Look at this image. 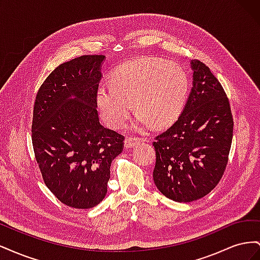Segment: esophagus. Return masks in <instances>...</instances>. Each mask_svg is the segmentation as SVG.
<instances>
[{"label":"esophagus","mask_w":260,"mask_h":260,"mask_svg":"<svg viewBox=\"0 0 260 260\" xmlns=\"http://www.w3.org/2000/svg\"><path fill=\"white\" fill-rule=\"evenodd\" d=\"M141 142V139H136V138H127L124 140V147L125 148H131L139 145Z\"/></svg>","instance_id":"esophagus-1"}]
</instances>
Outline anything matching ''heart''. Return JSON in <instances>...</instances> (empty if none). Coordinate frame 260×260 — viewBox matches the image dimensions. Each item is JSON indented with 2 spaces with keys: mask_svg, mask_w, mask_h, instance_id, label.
Returning <instances> with one entry per match:
<instances>
[{
  "mask_svg": "<svg viewBox=\"0 0 260 260\" xmlns=\"http://www.w3.org/2000/svg\"><path fill=\"white\" fill-rule=\"evenodd\" d=\"M101 84L96 105L106 124L119 128L127 120L132 104L138 112L133 128L142 130L152 123L166 127L179 117L185 103L187 75L176 62L146 57L125 62Z\"/></svg>",
  "mask_w": 260,
  "mask_h": 260,
  "instance_id": "b5f03b06",
  "label": "heart"
}]
</instances>
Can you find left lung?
Masks as SVG:
<instances>
[{"mask_svg": "<svg viewBox=\"0 0 260 260\" xmlns=\"http://www.w3.org/2000/svg\"><path fill=\"white\" fill-rule=\"evenodd\" d=\"M193 86L178 120L153 145V179L166 198L188 203L218 184L228 164L233 117L225 92L210 69L191 60Z\"/></svg>", "mask_w": 260, "mask_h": 260, "instance_id": "left-lung-1", "label": "left lung"}]
</instances>
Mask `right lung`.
Masks as SVG:
<instances>
[{
    "label": "right lung",
    "mask_w": 260,
    "mask_h": 260,
    "mask_svg": "<svg viewBox=\"0 0 260 260\" xmlns=\"http://www.w3.org/2000/svg\"><path fill=\"white\" fill-rule=\"evenodd\" d=\"M104 55H83L55 68L39 89L32 145L45 185L65 205L89 209L107 193L123 136L100 123L96 90Z\"/></svg>",
    "instance_id": "add662e5"
}]
</instances>
